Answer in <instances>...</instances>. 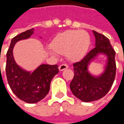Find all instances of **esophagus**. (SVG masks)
I'll list each match as a JSON object with an SVG mask.
<instances>
[{
    "label": "esophagus",
    "mask_w": 124,
    "mask_h": 124,
    "mask_svg": "<svg viewBox=\"0 0 124 124\" xmlns=\"http://www.w3.org/2000/svg\"><path fill=\"white\" fill-rule=\"evenodd\" d=\"M68 68V66L67 64H63L60 65L59 70L60 71H63V70L67 69Z\"/></svg>",
    "instance_id": "1"
}]
</instances>
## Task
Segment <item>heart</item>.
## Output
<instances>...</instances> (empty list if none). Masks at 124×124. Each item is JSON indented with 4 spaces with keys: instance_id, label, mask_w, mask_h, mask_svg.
<instances>
[{
    "instance_id": "heart-1",
    "label": "heart",
    "mask_w": 124,
    "mask_h": 124,
    "mask_svg": "<svg viewBox=\"0 0 124 124\" xmlns=\"http://www.w3.org/2000/svg\"><path fill=\"white\" fill-rule=\"evenodd\" d=\"M90 44L88 33L84 31L71 30L58 34L53 39L50 46L54 52L64 54L68 60L74 62L84 56ZM50 54L55 55L52 52Z\"/></svg>"
}]
</instances>
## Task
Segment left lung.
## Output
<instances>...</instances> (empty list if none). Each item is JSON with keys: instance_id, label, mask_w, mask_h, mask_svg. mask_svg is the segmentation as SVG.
<instances>
[{"instance_id": "left-lung-1", "label": "left lung", "mask_w": 124, "mask_h": 124, "mask_svg": "<svg viewBox=\"0 0 124 124\" xmlns=\"http://www.w3.org/2000/svg\"><path fill=\"white\" fill-rule=\"evenodd\" d=\"M95 39V48L81 61L73 64L74 76L70 84L74 96L84 102L95 101L106 96L114 83L116 76L115 52L109 39L103 34L92 31ZM100 55L107 57L104 71L99 75L89 72V66Z\"/></svg>"}]
</instances>
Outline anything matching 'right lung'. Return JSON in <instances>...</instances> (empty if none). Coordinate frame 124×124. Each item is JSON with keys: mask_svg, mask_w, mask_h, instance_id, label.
<instances>
[{"mask_svg": "<svg viewBox=\"0 0 124 124\" xmlns=\"http://www.w3.org/2000/svg\"><path fill=\"white\" fill-rule=\"evenodd\" d=\"M34 31L32 28L12 38L7 51L6 64L7 80L12 91L18 98L29 104L37 103L46 97L51 80L59 72L58 65L44 64L31 72L23 69L15 62L13 56L15 45L18 41L30 38Z\"/></svg>", "mask_w": 124, "mask_h": 124, "instance_id": "1", "label": "right lung"}]
</instances>
